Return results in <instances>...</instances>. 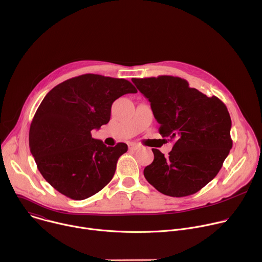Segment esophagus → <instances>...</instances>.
Returning a JSON list of instances; mask_svg holds the SVG:
<instances>
[{
  "label": "esophagus",
  "mask_w": 262,
  "mask_h": 262,
  "mask_svg": "<svg viewBox=\"0 0 262 262\" xmlns=\"http://www.w3.org/2000/svg\"><path fill=\"white\" fill-rule=\"evenodd\" d=\"M140 148V145L136 144V143H129L128 144V149L129 150H138Z\"/></svg>",
  "instance_id": "obj_1"
}]
</instances>
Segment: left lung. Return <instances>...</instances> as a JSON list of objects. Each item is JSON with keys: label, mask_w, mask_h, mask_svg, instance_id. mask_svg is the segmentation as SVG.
Masks as SVG:
<instances>
[{"label": "left lung", "mask_w": 262, "mask_h": 262, "mask_svg": "<svg viewBox=\"0 0 262 262\" xmlns=\"http://www.w3.org/2000/svg\"><path fill=\"white\" fill-rule=\"evenodd\" d=\"M132 81L150 102L159 134L175 142L167 157L152 149L153 162L144 168L146 180L168 196L198 192L216 177L232 147L226 106L215 96L190 89L179 77Z\"/></svg>", "instance_id": "obj_1"}]
</instances>
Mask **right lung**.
I'll return each instance as SVG.
<instances>
[{
  "mask_svg": "<svg viewBox=\"0 0 262 262\" xmlns=\"http://www.w3.org/2000/svg\"><path fill=\"white\" fill-rule=\"evenodd\" d=\"M136 93L125 79L85 74L46 95L32 121L29 144L38 169L54 189L82 201L112 180L127 145L107 147L92 130L109 122L115 100Z\"/></svg>",
  "mask_w": 262,
  "mask_h": 262,
  "instance_id": "1",
  "label": "right lung"
}]
</instances>
